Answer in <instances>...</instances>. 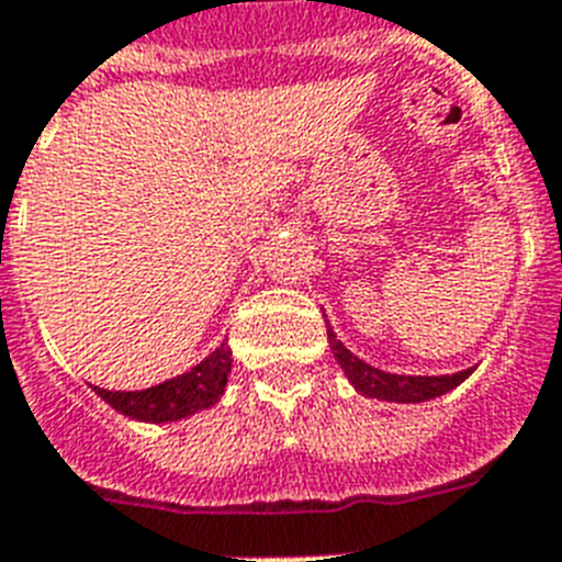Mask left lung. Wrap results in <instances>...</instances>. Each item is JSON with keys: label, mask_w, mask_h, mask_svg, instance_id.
Returning a JSON list of instances; mask_svg holds the SVG:
<instances>
[{"label": "left lung", "mask_w": 562, "mask_h": 562, "mask_svg": "<svg viewBox=\"0 0 562 562\" xmlns=\"http://www.w3.org/2000/svg\"><path fill=\"white\" fill-rule=\"evenodd\" d=\"M328 331V346L335 352V360L344 367L346 378L352 381V386L369 398H381V401H395V404H418V401H430L439 398L445 392L456 390L462 384L464 378L471 375V369L464 372H456V375H392V372H384V369L369 367L367 360L355 358L349 349H346L337 335L331 331V326L326 323Z\"/></svg>", "instance_id": "1"}]
</instances>
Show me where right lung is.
Returning <instances> with one entry per match:
<instances>
[{"label":"right lung","instance_id":"1","mask_svg":"<svg viewBox=\"0 0 562 562\" xmlns=\"http://www.w3.org/2000/svg\"><path fill=\"white\" fill-rule=\"evenodd\" d=\"M231 346L222 344L216 352H210L202 363H195L190 372L164 381L158 386L140 392H109L94 386L100 398L112 404L117 413L138 418V422H178L199 409L213 407L225 392L227 375H231Z\"/></svg>","mask_w":562,"mask_h":562}]
</instances>
